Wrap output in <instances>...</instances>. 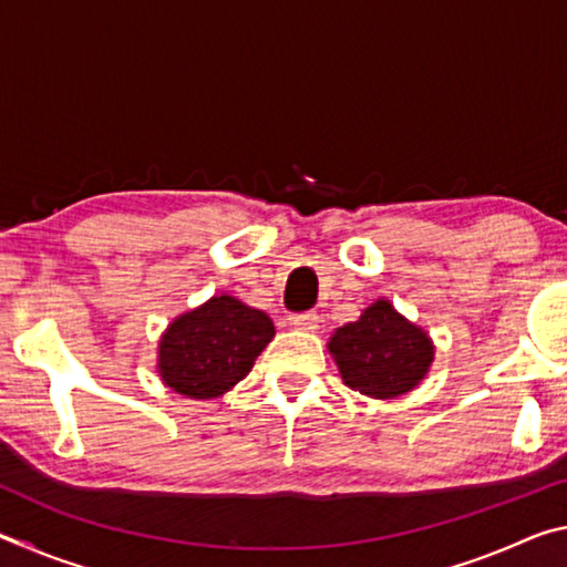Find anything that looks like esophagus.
Wrapping results in <instances>:
<instances>
[{
	"instance_id": "esophagus-1",
	"label": "esophagus",
	"mask_w": 567,
	"mask_h": 567,
	"mask_svg": "<svg viewBox=\"0 0 567 567\" xmlns=\"http://www.w3.org/2000/svg\"><path fill=\"white\" fill-rule=\"evenodd\" d=\"M290 324L297 330L312 332V330H318L320 318H318V312H295V315H290Z\"/></svg>"
}]
</instances>
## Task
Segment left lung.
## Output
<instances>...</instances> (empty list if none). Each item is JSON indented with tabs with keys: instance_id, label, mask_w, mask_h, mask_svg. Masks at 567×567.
Segmentation results:
<instances>
[{
	"instance_id": "obj_1",
	"label": "left lung",
	"mask_w": 567,
	"mask_h": 567,
	"mask_svg": "<svg viewBox=\"0 0 567 567\" xmlns=\"http://www.w3.org/2000/svg\"><path fill=\"white\" fill-rule=\"evenodd\" d=\"M330 352L344 385L368 398L388 400L410 392L433 362V342L388 300L372 302L358 322L338 328Z\"/></svg>"
}]
</instances>
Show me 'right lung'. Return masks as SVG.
<instances>
[{"instance_id":"add662e5","label":"right lung","mask_w":567,"mask_h":567,"mask_svg":"<svg viewBox=\"0 0 567 567\" xmlns=\"http://www.w3.org/2000/svg\"><path fill=\"white\" fill-rule=\"evenodd\" d=\"M265 312L219 295L169 324L159 342V375L179 395L209 400L237 385L272 340Z\"/></svg>"}]
</instances>
